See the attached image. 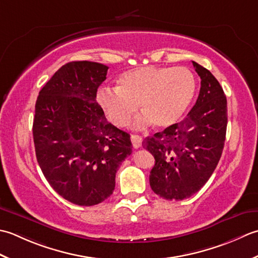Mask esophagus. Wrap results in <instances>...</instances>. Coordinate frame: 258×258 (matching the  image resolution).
<instances>
[{"mask_svg": "<svg viewBox=\"0 0 258 258\" xmlns=\"http://www.w3.org/2000/svg\"><path fill=\"white\" fill-rule=\"evenodd\" d=\"M131 143H133V147L135 149H138L141 147V144H143V138L138 135H131L130 137Z\"/></svg>", "mask_w": 258, "mask_h": 258, "instance_id": "esophagus-1", "label": "esophagus"}]
</instances>
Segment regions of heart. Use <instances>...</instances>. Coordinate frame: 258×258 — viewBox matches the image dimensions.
<instances>
[{
	"label": "heart",
	"mask_w": 258,
	"mask_h": 258,
	"mask_svg": "<svg viewBox=\"0 0 258 258\" xmlns=\"http://www.w3.org/2000/svg\"><path fill=\"white\" fill-rule=\"evenodd\" d=\"M196 78L183 67H143L121 73L117 88L101 87L97 102L112 124L127 125L138 109L144 113L135 121L136 128L154 123L168 128L179 120L196 93Z\"/></svg>",
	"instance_id": "1"
}]
</instances>
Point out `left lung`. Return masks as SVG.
I'll list each match as a JSON object with an SVG mask.
<instances>
[{
    "label": "left lung",
    "mask_w": 258,
    "mask_h": 258,
    "mask_svg": "<svg viewBox=\"0 0 258 258\" xmlns=\"http://www.w3.org/2000/svg\"><path fill=\"white\" fill-rule=\"evenodd\" d=\"M201 77L195 106L180 122L143 141L155 157L150 187L167 201H182L197 192L213 175L224 149L227 100L217 79L192 61Z\"/></svg>",
    "instance_id": "left-lung-1"
}]
</instances>
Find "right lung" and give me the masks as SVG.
I'll use <instances>...</instances> for the list:
<instances>
[{
  "label": "right lung",
  "instance_id": "add662e5",
  "mask_svg": "<svg viewBox=\"0 0 258 258\" xmlns=\"http://www.w3.org/2000/svg\"><path fill=\"white\" fill-rule=\"evenodd\" d=\"M108 69L98 62L67 63L35 103L39 166L50 186L79 206H93L111 195L115 172L133 151L130 135L107 121L96 100Z\"/></svg>",
  "mask_w": 258,
  "mask_h": 258
}]
</instances>
